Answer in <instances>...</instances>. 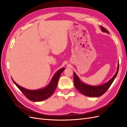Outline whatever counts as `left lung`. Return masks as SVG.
Segmentation results:
<instances>
[{
	"label": "left lung",
	"mask_w": 127,
	"mask_h": 127,
	"mask_svg": "<svg viewBox=\"0 0 127 127\" xmlns=\"http://www.w3.org/2000/svg\"><path fill=\"white\" fill-rule=\"evenodd\" d=\"M101 30L103 32H106L107 34H109V32L105 28L101 26ZM119 71V64L118 66L117 71L116 74L113 77L111 78L108 82L104 84V85L99 86H92L86 85L83 83L79 80L78 76L76 75L75 72H74V85L76 88L77 90L80 93L83 95L89 97H99L101 96L103 94H104L106 91L109 89V88L111 85V84L113 82L115 78L118 74Z\"/></svg>",
	"instance_id": "8db88e82"
}]
</instances>
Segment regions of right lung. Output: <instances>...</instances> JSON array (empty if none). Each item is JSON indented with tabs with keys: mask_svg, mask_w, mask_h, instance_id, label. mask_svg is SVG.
Returning a JSON list of instances; mask_svg holds the SVG:
<instances>
[{
	"mask_svg": "<svg viewBox=\"0 0 127 127\" xmlns=\"http://www.w3.org/2000/svg\"><path fill=\"white\" fill-rule=\"evenodd\" d=\"M64 70V68L60 69L55 74L50 83L49 84L48 86L43 88V89L38 90L32 91L25 89V88L18 85L17 83L14 82V80L12 78L11 79H12L14 84L19 88V90L22 92V93L27 98L33 102H39L47 99L50 97L52 94L54 93L57 86L60 75Z\"/></svg>",
	"mask_w": 127,
	"mask_h": 127,
	"instance_id": "right-lung-1",
	"label": "right lung"
}]
</instances>
